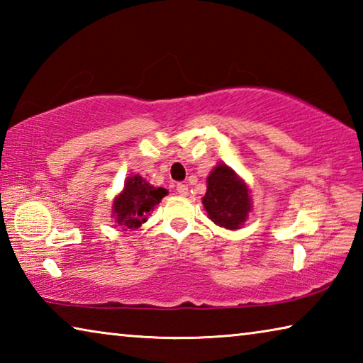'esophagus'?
Listing matches in <instances>:
<instances>
[{
  "mask_svg": "<svg viewBox=\"0 0 363 363\" xmlns=\"http://www.w3.org/2000/svg\"><path fill=\"white\" fill-rule=\"evenodd\" d=\"M176 190H177V194H179V195H187V192H189L187 186H186V184H182V182L177 184V186H176Z\"/></svg>",
  "mask_w": 363,
  "mask_h": 363,
  "instance_id": "1",
  "label": "esophagus"
}]
</instances>
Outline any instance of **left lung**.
Wrapping results in <instances>:
<instances>
[{
    "mask_svg": "<svg viewBox=\"0 0 363 363\" xmlns=\"http://www.w3.org/2000/svg\"><path fill=\"white\" fill-rule=\"evenodd\" d=\"M203 206L214 224L225 229H238L250 213L248 187L225 164H218L208 176Z\"/></svg>",
    "mask_w": 363,
    "mask_h": 363,
    "instance_id": "obj_1",
    "label": "left lung"
}]
</instances>
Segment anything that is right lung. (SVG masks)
I'll list each match as a JSON object with an SVG mask.
<instances>
[{
    "instance_id": "right-lung-1",
    "label": "right lung",
    "mask_w": 363,
    "mask_h": 363,
    "mask_svg": "<svg viewBox=\"0 0 363 363\" xmlns=\"http://www.w3.org/2000/svg\"><path fill=\"white\" fill-rule=\"evenodd\" d=\"M167 194V189L149 186L140 176L128 177L125 189L113 201L116 223L126 229H138Z\"/></svg>"
}]
</instances>
